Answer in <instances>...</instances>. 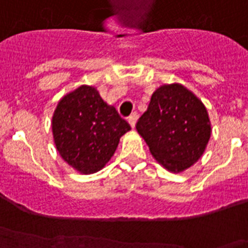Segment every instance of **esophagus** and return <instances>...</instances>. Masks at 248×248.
Segmentation results:
<instances>
[{
  "instance_id": "1",
  "label": "esophagus",
  "mask_w": 248,
  "mask_h": 248,
  "mask_svg": "<svg viewBox=\"0 0 248 248\" xmlns=\"http://www.w3.org/2000/svg\"><path fill=\"white\" fill-rule=\"evenodd\" d=\"M138 117H139L138 112H134V113H131L130 117L127 118L128 124H131V127H132V128H134L135 124H136V121H138Z\"/></svg>"
}]
</instances>
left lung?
<instances>
[{
  "mask_svg": "<svg viewBox=\"0 0 248 248\" xmlns=\"http://www.w3.org/2000/svg\"><path fill=\"white\" fill-rule=\"evenodd\" d=\"M136 130L152 155L173 173L183 172L196 163L211 135L206 108L181 84L163 85L153 93Z\"/></svg>",
  "mask_w": 248,
  "mask_h": 248,
  "instance_id": "left-lung-1",
  "label": "left lung"
}]
</instances>
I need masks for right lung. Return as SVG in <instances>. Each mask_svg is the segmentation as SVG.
Returning <instances> with one entry per match:
<instances>
[{"label": "right lung", "mask_w": 248, "mask_h": 248, "mask_svg": "<svg viewBox=\"0 0 248 248\" xmlns=\"http://www.w3.org/2000/svg\"><path fill=\"white\" fill-rule=\"evenodd\" d=\"M127 121L95 88L81 85L60 100L52 118L56 148L68 166L90 174L102 170L130 131Z\"/></svg>", "instance_id": "add662e5"}]
</instances>
